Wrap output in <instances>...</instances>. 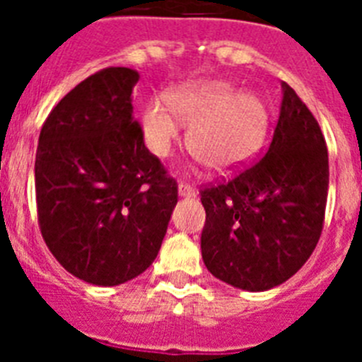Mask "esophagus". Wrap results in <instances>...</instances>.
<instances>
[{"label":"esophagus","mask_w":362,"mask_h":362,"mask_svg":"<svg viewBox=\"0 0 362 362\" xmlns=\"http://www.w3.org/2000/svg\"><path fill=\"white\" fill-rule=\"evenodd\" d=\"M179 196L192 197V196H196V190H194L187 181H179Z\"/></svg>","instance_id":"34e87169"}]
</instances>
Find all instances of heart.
I'll use <instances>...</instances> for the list:
<instances>
[{
  "instance_id": "1",
  "label": "heart",
  "mask_w": 362,
  "mask_h": 362,
  "mask_svg": "<svg viewBox=\"0 0 362 362\" xmlns=\"http://www.w3.org/2000/svg\"><path fill=\"white\" fill-rule=\"evenodd\" d=\"M166 105L143 112V136L156 156L168 158L181 141V124H190L188 145L210 168L232 172L254 158L268 132V108L254 94L223 81H201L168 92Z\"/></svg>"
}]
</instances>
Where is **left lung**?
Listing matches in <instances>:
<instances>
[{
    "instance_id": "left-lung-1",
    "label": "left lung",
    "mask_w": 362,
    "mask_h": 362,
    "mask_svg": "<svg viewBox=\"0 0 362 362\" xmlns=\"http://www.w3.org/2000/svg\"><path fill=\"white\" fill-rule=\"evenodd\" d=\"M283 103L263 158L199 190L206 221L201 254L217 279L263 292L296 274L321 238L328 148L317 119L283 83Z\"/></svg>"
}]
</instances>
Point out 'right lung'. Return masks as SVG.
<instances>
[{
	"label": "right lung",
	"mask_w": 362,
	"mask_h": 362,
	"mask_svg": "<svg viewBox=\"0 0 362 362\" xmlns=\"http://www.w3.org/2000/svg\"><path fill=\"white\" fill-rule=\"evenodd\" d=\"M137 81L127 66L88 76L50 110L37 143L41 235L66 272L98 286L153 263L177 203V181L132 116Z\"/></svg>",
	"instance_id": "add662e5"
}]
</instances>
